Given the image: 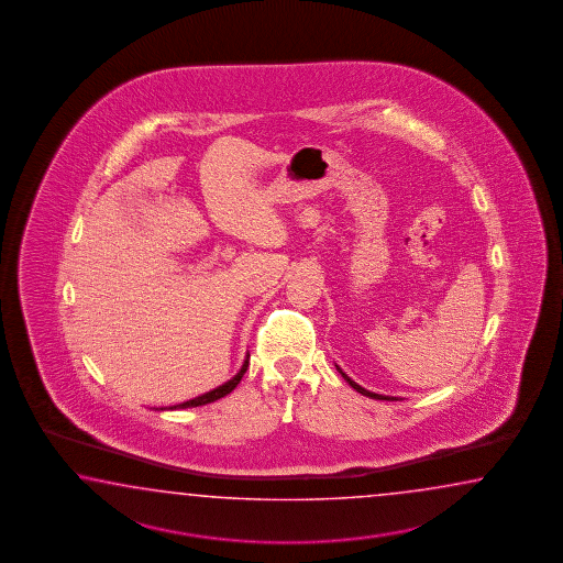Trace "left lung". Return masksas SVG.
<instances>
[{
	"mask_svg": "<svg viewBox=\"0 0 563 563\" xmlns=\"http://www.w3.org/2000/svg\"><path fill=\"white\" fill-rule=\"evenodd\" d=\"M335 368H338V366H335ZM338 372L344 376V380H346V383L350 384V386H352L356 393H360V395L371 396V398H376V400H398L396 396H383L376 395V393H371V390H366V388H362L360 384L354 383V380H352L347 374H344V372L340 371V368H338Z\"/></svg>",
	"mask_w": 563,
	"mask_h": 563,
	"instance_id": "8db88e82",
	"label": "left lung"
}]
</instances>
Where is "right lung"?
<instances>
[{"label": "right lung", "instance_id": "1", "mask_svg": "<svg viewBox=\"0 0 563 563\" xmlns=\"http://www.w3.org/2000/svg\"><path fill=\"white\" fill-rule=\"evenodd\" d=\"M247 366H250V354H247V358L243 362V366H241V371L228 380L225 384H221V386H217L213 390H209V393H205V395L197 396V398H192V400H187V402H180V405H175V407L168 408V410H177V408H191V407H203V405H209V402H216L219 398H223V396H228L238 384L241 383V378H243V374L247 371ZM161 410H165V408H161Z\"/></svg>", "mask_w": 563, "mask_h": 563}]
</instances>
